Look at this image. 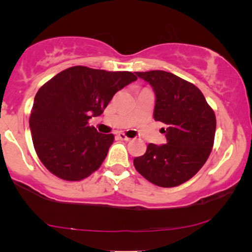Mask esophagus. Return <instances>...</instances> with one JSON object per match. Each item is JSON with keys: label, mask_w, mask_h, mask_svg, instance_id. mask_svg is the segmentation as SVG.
<instances>
[{"label": "esophagus", "mask_w": 252, "mask_h": 252, "mask_svg": "<svg viewBox=\"0 0 252 252\" xmlns=\"http://www.w3.org/2000/svg\"><path fill=\"white\" fill-rule=\"evenodd\" d=\"M118 137H119L120 140H124V141H130V137L126 136L124 133H119V134H118Z\"/></svg>", "instance_id": "esophagus-1"}]
</instances>
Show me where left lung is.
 I'll return each mask as SVG.
<instances>
[{"label":"left lung","mask_w":252,"mask_h":252,"mask_svg":"<svg viewBox=\"0 0 252 252\" xmlns=\"http://www.w3.org/2000/svg\"><path fill=\"white\" fill-rule=\"evenodd\" d=\"M156 95L154 118L163 123L166 143H150L143 156L134 158L136 171L159 187H177L201 170L211 154L216 115L202 92L165 71L135 72Z\"/></svg>","instance_id":"left-lung-1"}]
</instances>
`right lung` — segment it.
I'll use <instances>...</instances> for the list:
<instances>
[{
    "mask_svg": "<svg viewBox=\"0 0 252 252\" xmlns=\"http://www.w3.org/2000/svg\"><path fill=\"white\" fill-rule=\"evenodd\" d=\"M136 75L72 66L47 81L34 98L30 117L34 149L48 171L66 181H79L98 170L115 136L89 126L113 95Z\"/></svg>",
    "mask_w": 252,
    "mask_h": 252,
    "instance_id": "right-lung-1",
    "label": "right lung"
}]
</instances>
